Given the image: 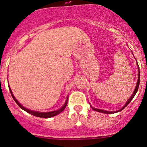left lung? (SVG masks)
I'll return each mask as SVG.
<instances>
[{
    "mask_svg": "<svg viewBox=\"0 0 147 147\" xmlns=\"http://www.w3.org/2000/svg\"><path fill=\"white\" fill-rule=\"evenodd\" d=\"M138 69H139V67H138ZM140 70H139V72H138V79L137 85H136V88H135V90H134V92H133V95H131V97H130L129 100L127 101V102L126 103V104H125V105L124 106V107H122V109H120V110H119V111H115V112H119V111H122L123 109H124V108H125L126 106H127L128 104H129L130 102H131V101L132 100V99H133V97H134V96L136 95V94L137 93V92H138V88H139V85H140ZM92 110H94V111H97V112L104 113H106V114H109V113H113V112H109V111H104V110H100V109H95V108H92ZM114 113H115V112H114Z\"/></svg>",
    "mask_w": 147,
    "mask_h": 147,
    "instance_id": "8db88e82",
    "label": "left lung"
}]
</instances>
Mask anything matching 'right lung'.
I'll list each match as a JSON object with an SVG mask.
<instances>
[{
	"mask_svg": "<svg viewBox=\"0 0 147 147\" xmlns=\"http://www.w3.org/2000/svg\"><path fill=\"white\" fill-rule=\"evenodd\" d=\"M9 89L10 92H11V96H12L13 99H14V100L15 101V102H16V104H18V106H19V107L21 108V109H23V110H24L25 111H26V112H28V113H30V114L32 115L36 116V117H43V118H49V117H54V116L57 115H58L59 113H61L62 111H63L64 110V109H65V107H66V105H67V103H68V99H66V101H65V104H64L63 107L61 108V109H59V110H57V111H52V112H47V113L36 112V111H33L29 110V109H25V107H23V106L21 105V104H19V102H18V101L16 100V99L15 98L14 96L13 95L12 92H11V88H10V87H9Z\"/></svg>",
	"mask_w": 147,
	"mask_h": 147,
	"instance_id": "1",
	"label": "right lung"
}]
</instances>
